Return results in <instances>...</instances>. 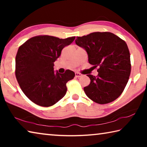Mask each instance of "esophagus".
I'll list each match as a JSON object with an SVG mask.
<instances>
[{"mask_svg":"<svg viewBox=\"0 0 147 147\" xmlns=\"http://www.w3.org/2000/svg\"><path fill=\"white\" fill-rule=\"evenodd\" d=\"M82 76V74L81 73H75V77L76 78H79V77H81Z\"/></svg>","mask_w":147,"mask_h":147,"instance_id":"esophagus-1","label":"esophagus"}]
</instances>
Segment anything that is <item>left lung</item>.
I'll return each mask as SVG.
<instances>
[{
  "label": "left lung",
  "instance_id": "1",
  "mask_svg": "<svg viewBox=\"0 0 147 147\" xmlns=\"http://www.w3.org/2000/svg\"><path fill=\"white\" fill-rule=\"evenodd\" d=\"M75 43L86 50L89 63L98 67V75L88 74L90 84L84 90L94 102H111L123 93L131 72L130 52L126 42L111 32H93L76 37Z\"/></svg>",
  "mask_w": 147,
  "mask_h": 147
}]
</instances>
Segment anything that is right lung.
Wrapping results in <instances>:
<instances>
[{"mask_svg":"<svg viewBox=\"0 0 147 147\" xmlns=\"http://www.w3.org/2000/svg\"><path fill=\"white\" fill-rule=\"evenodd\" d=\"M74 39L38 36L19 47L16 58L17 80L24 94L37 105L51 106L65 95L66 84L75 74L71 70L54 73V62Z\"/></svg>","mask_w":147,"mask_h":147,"instance_id":"right-lung-1","label":"right lung"}]
</instances>
